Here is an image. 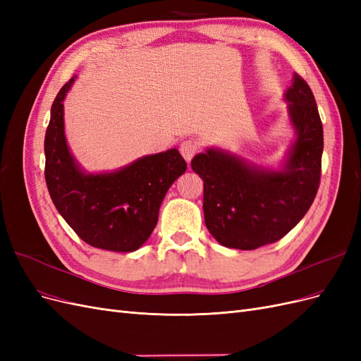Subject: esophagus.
<instances>
[{
    "mask_svg": "<svg viewBox=\"0 0 361 361\" xmlns=\"http://www.w3.org/2000/svg\"><path fill=\"white\" fill-rule=\"evenodd\" d=\"M179 150H180L182 157L185 158V161L190 162L192 159V157L199 152V145L195 143L194 140H185V141H182Z\"/></svg>",
    "mask_w": 361,
    "mask_h": 361,
    "instance_id": "obj_1",
    "label": "esophagus"
}]
</instances>
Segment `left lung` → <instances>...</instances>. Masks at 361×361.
<instances>
[{
	"label": "left lung",
	"mask_w": 361,
	"mask_h": 361,
	"mask_svg": "<svg viewBox=\"0 0 361 361\" xmlns=\"http://www.w3.org/2000/svg\"><path fill=\"white\" fill-rule=\"evenodd\" d=\"M285 96L297 129L285 170H262L215 149L191 161L203 179L206 227L224 247L256 250L277 243L307 214L318 192L324 129L314 96L298 73Z\"/></svg>",
	"instance_id": "8db88e82"
}]
</instances>
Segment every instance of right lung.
Masks as SVG:
<instances>
[{"label":"right lung","instance_id":"right-lung-1","mask_svg":"<svg viewBox=\"0 0 361 361\" xmlns=\"http://www.w3.org/2000/svg\"><path fill=\"white\" fill-rule=\"evenodd\" d=\"M64 84L51 106L45 135V180L60 215L84 243L110 251H135L158 223L166 192L187 162L178 149L145 157L104 174H85L76 166L64 137Z\"/></svg>","mask_w":361,"mask_h":361}]
</instances>
